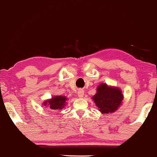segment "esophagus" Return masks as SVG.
Instances as JSON below:
<instances>
[{"mask_svg": "<svg viewBox=\"0 0 157 157\" xmlns=\"http://www.w3.org/2000/svg\"><path fill=\"white\" fill-rule=\"evenodd\" d=\"M83 95H84V91H83V89H79L78 91V97H83Z\"/></svg>", "mask_w": 157, "mask_h": 157, "instance_id": "34e87169", "label": "esophagus"}]
</instances>
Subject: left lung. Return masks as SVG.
Segmentation results:
<instances>
[{"instance_id":"obj_1","label":"left lung","mask_w":157,"mask_h":157,"mask_svg":"<svg viewBox=\"0 0 157 157\" xmlns=\"http://www.w3.org/2000/svg\"><path fill=\"white\" fill-rule=\"evenodd\" d=\"M97 93L92 98L102 113L115 111L120 106L123 100L121 91L117 88L108 86L101 83L97 88Z\"/></svg>"}]
</instances>
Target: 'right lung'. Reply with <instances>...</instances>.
<instances>
[{
    "mask_svg": "<svg viewBox=\"0 0 157 157\" xmlns=\"http://www.w3.org/2000/svg\"><path fill=\"white\" fill-rule=\"evenodd\" d=\"M66 98L65 96H56L48 101H46L44 102V106L48 105L49 108L51 110H56V109H61L66 106Z\"/></svg>",
    "mask_w": 157,
    "mask_h": 157,
    "instance_id": "add662e5",
    "label": "right lung"
}]
</instances>
